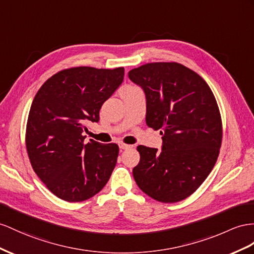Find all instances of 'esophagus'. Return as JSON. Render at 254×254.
I'll return each mask as SVG.
<instances>
[{
    "label": "esophagus",
    "mask_w": 254,
    "mask_h": 254,
    "mask_svg": "<svg viewBox=\"0 0 254 254\" xmlns=\"http://www.w3.org/2000/svg\"><path fill=\"white\" fill-rule=\"evenodd\" d=\"M119 147L121 150H127V149H131L132 146L131 145H127V144H123V142H121V144H119Z\"/></svg>",
    "instance_id": "esophagus-1"
}]
</instances>
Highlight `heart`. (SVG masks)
Returning a JSON list of instances; mask_svg holds the SVG:
<instances>
[{
    "label": "heart",
    "mask_w": 254,
    "mask_h": 254,
    "mask_svg": "<svg viewBox=\"0 0 254 254\" xmlns=\"http://www.w3.org/2000/svg\"><path fill=\"white\" fill-rule=\"evenodd\" d=\"M134 88H136V87H131V86H129V87H126L125 89H123V91H125V90H131V89H134Z\"/></svg>",
    "instance_id": "b5f03b06"
}]
</instances>
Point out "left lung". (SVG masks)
Here are the masks:
<instances>
[{
    "instance_id": "8db88e82",
    "label": "left lung",
    "mask_w": 254,
    "mask_h": 254,
    "mask_svg": "<svg viewBox=\"0 0 254 254\" xmlns=\"http://www.w3.org/2000/svg\"><path fill=\"white\" fill-rule=\"evenodd\" d=\"M145 91L146 123L160 129L162 150L138 146L133 176L139 189L161 203H177L210 174L222 142V120L211 89L177 62H153L128 71Z\"/></svg>"
}]
</instances>
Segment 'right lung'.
Wrapping results in <instances>:
<instances>
[{
  "label": "right lung",
  "mask_w": 254,
  "mask_h": 254,
  "mask_svg": "<svg viewBox=\"0 0 254 254\" xmlns=\"http://www.w3.org/2000/svg\"><path fill=\"white\" fill-rule=\"evenodd\" d=\"M125 77V68L76 66L58 71L37 91L30 108L25 147L30 163L59 198L76 203L94 196L109 180L119 147L93 139L87 125Z\"/></svg>",
  "instance_id": "obj_1"
}]
</instances>
